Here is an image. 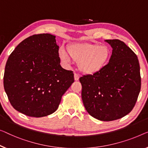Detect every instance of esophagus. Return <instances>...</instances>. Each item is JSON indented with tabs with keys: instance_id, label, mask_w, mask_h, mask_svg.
Returning a JSON list of instances; mask_svg holds the SVG:
<instances>
[{
	"instance_id": "34e87169",
	"label": "esophagus",
	"mask_w": 148,
	"mask_h": 148,
	"mask_svg": "<svg viewBox=\"0 0 148 148\" xmlns=\"http://www.w3.org/2000/svg\"><path fill=\"white\" fill-rule=\"evenodd\" d=\"M79 78H80V76H79L78 74L74 73V80H76V81L78 80H79Z\"/></svg>"
}]
</instances>
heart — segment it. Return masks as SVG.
<instances>
[{"instance_id":"1","label":"heart","mask_w":148,"mask_h":148,"mask_svg":"<svg viewBox=\"0 0 148 148\" xmlns=\"http://www.w3.org/2000/svg\"><path fill=\"white\" fill-rule=\"evenodd\" d=\"M67 52L68 54L63 49L59 50L61 60L67 63L72 59L78 63L80 71L86 74H94L102 70L111 55L108 47L97 43L72 44L67 47Z\"/></svg>"}]
</instances>
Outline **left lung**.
<instances>
[{
	"label": "left lung",
	"instance_id": "8db88e82",
	"mask_svg": "<svg viewBox=\"0 0 148 148\" xmlns=\"http://www.w3.org/2000/svg\"><path fill=\"white\" fill-rule=\"evenodd\" d=\"M111 45L109 62L98 73L80 78L82 98L90 115L113 121L130 112L141 89L140 64L136 54L118 39L106 40Z\"/></svg>",
	"mask_w": 148,
	"mask_h": 148
}]
</instances>
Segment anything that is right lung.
<instances>
[{"mask_svg":"<svg viewBox=\"0 0 148 148\" xmlns=\"http://www.w3.org/2000/svg\"><path fill=\"white\" fill-rule=\"evenodd\" d=\"M56 36L34 34L18 45L8 57L4 88L14 108L28 116L50 115L74 82L71 70L61 67Z\"/></svg>","mask_w":148,"mask_h":148,"instance_id":"add662e5","label":"right lung"}]
</instances>
